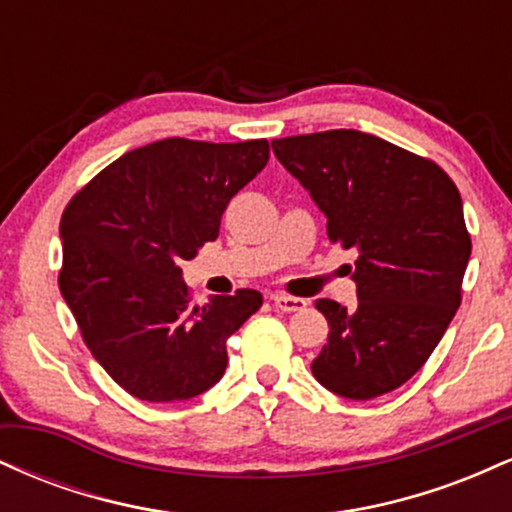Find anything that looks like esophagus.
Listing matches in <instances>:
<instances>
[{"instance_id": "1", "label": "esophagus", "mask_w": 512, "mask_h": 512, "mask_svg": "<svg viewBox=\"0 0 512 512\" xmlns=\"http://www.w3.org/2000/svg\"><path fill=\"white\" fill-rule=\"evenodd\" d=\"M272 303H274L276 310H281V313H296V310H303L305 305H308L303 301V298L284 296V293H274Z\"/></svg>"}]
</instances>
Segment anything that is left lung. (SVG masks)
<instances>
[{"label": "left lung", "mask_w": 512, "mask_h": 512, "mask_svg": "<svg viewBox=\"0 0 512 512\" xmlns=\"http://www.w3.org/2000/svg\"><path fill=\"white\" fill-rule=\"evenodd\" d=\"M272 149L327 216L332 243L358 252L356 308L315 301L330 322L315 380L346 399L397 390L462 301L472 240L455 182L438 163L356 129L274 139Z\"/></svg>", "instance_id": "obj_1"}]
</instances>
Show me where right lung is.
<instances>
[{"instance_id":"right-lung-1","label":"right lung","mask_w":512,"mask_h":512,"mask_svg":"<svg viewBox=\"0 0 512 512\" xmlns=\"http://www.w3.org/2000/svg\"><path fill=\"white\" fill-rule=\"evenodd\" d=\"M267 161V139H161L103 168L64 209L62 298L93 358L129 395L175 402L221 380L226 339L260 310L262 293L195 305L180 264L219 238L231 197Z\"/></svg>"}]
</instances>
